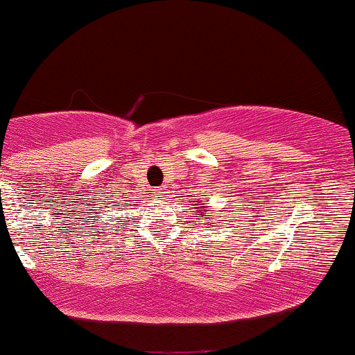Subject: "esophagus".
Returning a JSON list of instances; mask_svg holds the SVG:
<instances>
[{
  "label": "esophagus",
  "mask_w": 355,
  "mask_h": 355,
  "mask_svg": "<svg viewBox=\"0 0 355 355\" xmlns=\"http://www.w3.org/2000/svg\"><path fill=\"white\" fill-rule=\"evenodd\" d=\"M165 193H166V192H165V190H163V189L155 190V196H156V197H159V199H163V197H166Z\"/></svg>",
  "instance_id": "obj_1"
}]
</instances>
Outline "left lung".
<instances>
[{"instance_id": "8db88e82", "label": "left lung", "mask_w": 355, "mask_h": 355, "mask_svg": "<svg viewBox=\"0 0 355 355\" xmlns=\"http://www.w3.org/2000/svg\"><path fill=\"white\" fill-rule=\"evenodd\" d=\"M197 202H200V200H197ZM199 211H200V214L197 216V218H202V216H206L207 214V206H206V200H202V204H200V207H199Z\"/></svg>"}]
</instances>
